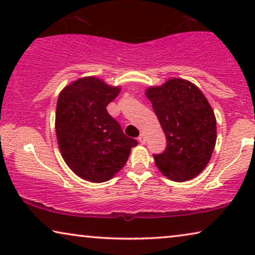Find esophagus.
<instances>
[{
    "label": "esophagus",
    "mask_w": 255,
    "mask_h": 255,
    "mask_svg": "<svg viewBox=\"0 0 255 255\" xmlns=\"http://www.w3.org/2000/svg\"><path fill=\"white\" fill-rule=\"evenodd\" d=\"M138 141L140 142V144H145V142H146V137H145L144 133H141L140 135H139V137H138Z\"/></svg>",
    "instance_id": "34e87169"
}]
</instances>
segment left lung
Listing matches in <instances>:
<instances>
[{
	"label": "left lung",
	"mask_w": 255,
	"mask_h": 255,
	"mask_svg": "<svg viewBox=\"0 0 255 255\" xmlns=\"http://www.w3.org/2000/svg\"><path fill=\"white\" fill-rule=\"evenodd\" d=\"M146 96L167 138L165 151L153 155L156 167L169 180L194 179L210 161L217 138L216 117L208 100L183 79L149 87Z\"/></svg>",
	"instance_id": "1"
}]
</instances>
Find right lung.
I'll return each mask as SVG.
<instances>
[{"instance_id": "right-lung-1", "label": "right lung", "mask_w": 255, "mask_h": 255, "mask_svg": "<svg viewBox=\"0 0 255 255\" xmlns=\"http://www.w3.org/2000/svg\"><path fill=\"white\" fill-rule=\"evenodd\" d=\"M120 92V87L87 76L65 87L58 97L59 148L67 166L83 180L101 183L113 179L127 163L131 148L138 145L107 111Z\"/></svg>"}]
</instances>
